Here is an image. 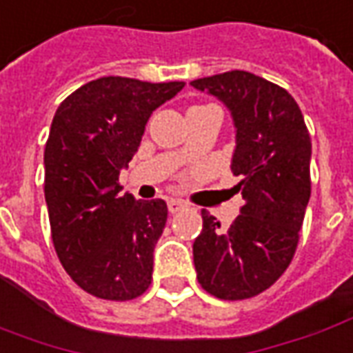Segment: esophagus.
I'll return each mask as SVG.
<instances>
[{
	"mask_svg": "<svg viewBox=\"0 0 353 353\" xmlns=\"http://www.w3.org/2000/svg\"><path fill=\"white\" fill-rule=\"evenodd\" d=\"M187 205L183 201H177V199H170L168 201V210L172 212V214H176V212H181V210H185Z\"/></svg>",
	"mask_w": 353,
	"mask_h": 353,
	"instance_id": "34e87169",
	"label": "esophagus"
}]
</instances>
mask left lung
Masks as SVG:
<instances>
[{
	"instance_id": "8db88e82",
	"label": "left lung",
	"mask_w": 353,
	"mask_h": 353,
	"mask_svg": "<svg viewBox=\"0 0 353 353\" xmlns=\"http://www.w3.org/2000/svg\"><path fill=\"white\" fill-rule=\"evenodd\" d=\"M196 90L224 102L236 125L234 176L239 216L224 230L208 210L193 243L196 280L210 296L247 299L284 274L311 196V137L301 110L282 86L247 71L196 79Z\"/></svg>"
}]
</instances>
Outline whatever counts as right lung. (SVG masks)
Masks as SVG:
<instances>
[{"mask_svg":"<svg viewBox=\"0 0 353 353\" xmlns=\"http://www.w3.org/2000/svg\"><path fill=\"white\" fill-rule=\"evenodd\" d=\"M185 83L102 77L57 108L44 150V195L61 265L86 294L127 301L152 280L164 232L162 199L121 195L119 170L141 145L150 114Z\"/></svg>","mask_w":353,"mask_h":353,"instance_id":"obj_1","label":"right lung"}]
</instances>
